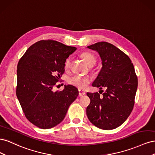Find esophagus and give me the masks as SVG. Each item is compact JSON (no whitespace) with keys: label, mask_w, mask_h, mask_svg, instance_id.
<instances>
[{"label":"esophagus","mask_w":155,"mask_h":155,"mask_svg":"<svg viewBox=\"0 0 155 155\" xmlns=\"http://www.w3.org/2000/svg\"><path fill=\"white\" fill-rule=\"evenodd\" d=\"M85 94V92L83 91L82 90H79V96L81 97L83 96Z\"/></svg>","instance_id":"obj_1"}]
</instances>
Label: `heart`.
Returning <instances> with one entry per match:
<instances>
[{
  "instance_id": "heart-1",
  "label": "heart",
  "mask_w": 155,
  "mask_h": 155,
  "mask_svg": "<svg viewBox=\"0 0 155 155\" xmlns=\"http://www.w3.org/2000/svg\"><path fill=\"white\" fill-rule=\"evenodd\" d=\"M81 57L85 61L86 63L90 67H92L96 62V58L92 52L90 51H84L81 54ZM71 65V58H68L64 61V68L68 70ZM91 81V78L87 76H81L79 75H75V76L70 78L68 79V83L72 85L79 88H85L88 84L90 83Z\"/></svg>"
}]
</instances>
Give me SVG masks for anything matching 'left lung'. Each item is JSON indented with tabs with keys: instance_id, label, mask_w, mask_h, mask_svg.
<instances>
[{
	"instance_id": "1",
	"label": "left lung",
	"mask_w": 155,
	"mask_h": 155,
	"mask_svg": "<svg viewBox=\"0 0 155 155\" xmlns=\"http://www.w3.org/2000/svg\"><path fill=\"white\" fill-rule=\"evenodd\" d=\"M87 48L97 51L102 61L103 67L92 86L100 90L106 88L102 96L98 92H87L91 100L87 117L98 128L116 129L127 119L133 109L138 87L134 66L127 55L107 42H99Z\"/></svg>"
}]
</instances>
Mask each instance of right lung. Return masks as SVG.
Returning <instances> with one entry per match:
<instances>
[{"mask_svg":"<svg viewBox=\"0 0 155 155\" xmlns=\"http://www.w3.org/2000/svg\"><path fill=\"white\" fill-rule=\"evenodd\" d=\"M76 48L54 40L30 46L17 65L16 94L26 118L41 129H50L64 118L79 92L72 85L54 87L64 72V61Z\"/></svg>","mask_w":155,"mask_h":155,"instance_id":"add662e5","label":"right lung"}]
</instances>
